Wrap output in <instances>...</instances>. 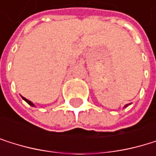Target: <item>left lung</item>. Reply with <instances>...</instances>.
<instances>
[{
	"instance_id": "obj_1",
	"label": "left lung",
	"mask_w": 156,
	"mask_h": 156,
	"mask_svg": "<svg viewBox=\"0 0 156 156\" xmlns=\"http://www.w3.org/2000/svg\"><path fill=\"white\" fill-rule=\"evenodd\" d=\"M127 106H128V104H127V105H125V106H124V108H126Z\"/></svg>"
}]
</instances>
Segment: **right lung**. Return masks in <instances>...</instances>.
<instances>
[{
	"mask_svg": "<svg viewBox=\"0 0 156 156\" xmlns=\"http://www.w3.org/2000/svg\"><path fill=\"white\" fill-rule=\"evenodd\" d=\"M21 97H22V99H23L24 101H26V102H27V103H28V104H29L30 106H32V107H34V104L33 103V102H31V101H30V100L26 99V98H25V97H23V96H21Z\"/></svg>",
	"mask_w": 156,
	"mask_h": 156,
	"instance_id": "1",
	"label": "right lung"
}]
</instances>
